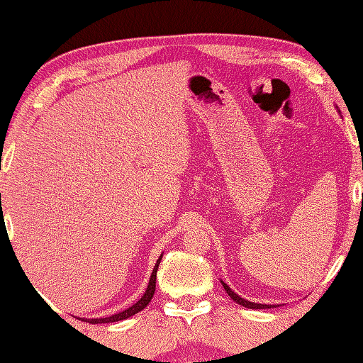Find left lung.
Returning <instances> with one entry per match:
<instances>
[{
	"instance_id": "obj_1",
	"label": "left lung",
	"mask_w": 363,
	"mask_h": 363,
	"mask_svg": "<svg viewBox=\"0 0 363 363\" xmlns=\"http://www.w3.org/2000/svg\"><path fill=\"white\" fill-rule=\"evenodd\" d=\"M222 286H223V289H225V292L228 294L230 298L238 303V305H241V306L249 308V309H267V308H273L272 305H260V303H252V301H247V300H245V298H241V296L236 295V294L232 291V289H230V287L225 284V282H222Z\"/></svg>"
}]
</instances>
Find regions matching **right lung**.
<instances>
[{"mask_svg": "<svg viewBox=\"0 0 363 363\" xmlns=\"http://www.w3.org/2000/svg\"><path fill=\"white\" fill-rule=\"evenodd\" d=\"M162 260V255L160 259L157 260L155 267L152 269V274H150V279H149V286L146 289V292H144V295L141 296L140 300H138L133 306H130L125 309V311L118 313V314H114V315H109V318H103V319H89L87 322L89 324H109V322H117V320H123V319H128L130 315H133L136 313H140L141 309L146 308L149 305V301L152 300L154 296V292H155V279H157V269H159V263Z\"/></svg>", "mask_w": 363, "mask_h": 363, "instance_id": "1", "label": "right lung"}]
</instances>
